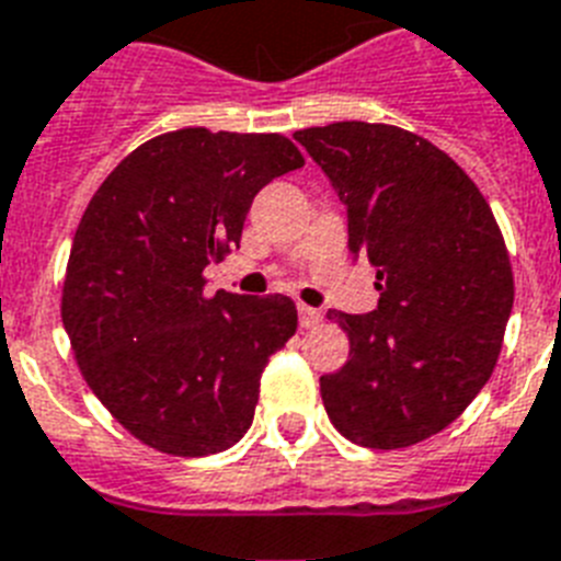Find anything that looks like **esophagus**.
Returning <instances> with one entry per match:
<instances>
[{"label":"esophagus","instance_id":"1","mask_svg":"<svg viewBox=\"0 0 561 561\" xmlns=\"http://www.w3.org/2000/svg\"><path fill=\"white\" fill-rule=\"evenodd\" d=\"M298 314H300V327H318V323L323 321V312L321 309H312V307H307V304H300L298 307Z\"/></svg>","mask_w":561,"mask_h":561}]
</instances>
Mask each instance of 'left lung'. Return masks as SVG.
Returning a JSON list of instances; mask_svg holds the SVG:
<instances>
[{
    "label": "left lung",
    "mask_w": 561,
    "mask_h": 561,
    "mask_svg": "<svg viewBox=\"0 0 561 561\" xmlns=\"http://www.w3.org/2000/svg\"><path fill=\"white\" fill-rule=\"evenodd\" d=\"M295 140L344 201L350 252L381 291L375 312H330L350 360L321 375L327 415L360 447H413L450 427L496 367L513 309L502 229L465 169L407 128L344 119Z\"/></svg>",
    "instance_id": "obj_1"
}]
</instances>
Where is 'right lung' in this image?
Returning <instances> with one entry per match:
<instances>
[{
	"instance_id": "obj_1",
	"label": "right lung",
	"mask_w": 561,
	"mask_h": 561,
	"mask_svg": "<svg viewBox=\"0 0 561 561\" xmlns=\"http://www.w3.org/2000/svg\"><path fill=\"white\" fill-rule=\"evenodd\" d=\"M300 165L284 134L188 125L134 148L82 211L59 312L82 378L137 442L211 456L252 424L298 309L286 295H206L203 270L240 247L254 194Z\"/></svg>"
}]
</instances>
